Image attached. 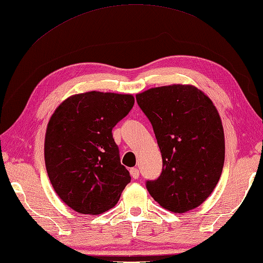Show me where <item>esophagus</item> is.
I'll return each mask as SVG.
<instances>
[{"mask_svg": "<svg viewBox=\"0 0 263 263\" xmlns=\"http://www.w3.org/2000/svg\"><path fill=\"white\" fill-rule=\"evenodd\" d=\"M130 174L132 176V178L137 179L138 177H139V169H138V168H131L130 169Z\"/></svg>", "mask_w": 263, "mask_h": 263, "instance_id": "34e87169", "label": "esophagus"}]
</instances>
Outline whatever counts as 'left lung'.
I'll return each instance as SVG.
<instances>
[{"label": "left lung", "instance_id": "obj_1", "mask_svg": "<svg viewBox=\"0 0 263 263\" xmlns=\"http://www.w3.org/2000/svg\"><path fill=\"white\" fill-rule=\"evenodd\" d=\"M152 123L163 169L147 181L162 207L183 214L212 194L222 175L226 141L216 107L193 85L174 84L136 95Z\"/></svg>", "mask_w": 263, "mask_h": 263}]
</instances>
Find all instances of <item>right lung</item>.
I'll use <instances>...</instances> for the list:
<instances>
[{"instance_id": "add662e5", "label": "right lung", "mask_w": 263, "mask_h": 263, "mask_svg": "<svg viewBox=\"0 0 263 263\" xmlns=\"http://www.w3.org/2000/svg\"><path fill=\"white\" fill-rule=\"evenodd\" d=\"M133 104L132 94L90 90L71 95L51 115L45 137L47 174L56 194L74 212L109 211L130 183L111 131Z\"/></svg>"}]
</instances>
